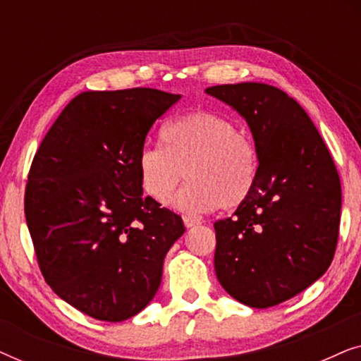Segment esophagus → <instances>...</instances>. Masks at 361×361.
Listing matches in <instances>:
<instances>
[{
    "instance_id": "obj_1",
    "label": "esophagus",
    "mask_w": 361,
    "mask_h": 361,
    "mask_svg": "<svg viewBox=\"0 0 361 361\" xmlns=\"http://www.w3.org/2000/svg\"><path fill=\"white\" fill-rule=\"evenodd\" d=\"M184 224H185L187 228H192V226L199 225L200 221H199V220H195V219H192V216H189V215H185V216H184Z\"/></svg>"
}]
</instances>
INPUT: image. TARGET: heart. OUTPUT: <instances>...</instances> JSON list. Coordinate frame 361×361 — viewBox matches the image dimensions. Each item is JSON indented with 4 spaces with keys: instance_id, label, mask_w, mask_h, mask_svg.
I'll return each mask as SVG.
<instances>
[{
    "instance_id": "heart-1",
    "label": "heart",
    "mask_w": 361,
    "mask_h": 361,
    "mask_svg": "<svg viewBox=\"0 0 361 361\" xmlns=\"http://www.w3.org/2000/svg\"><path fill=\"white\" fill-rule=\"evenodd\" d=\"M162 145L141 151V185L157 204H169L182 180L179 197L187 210L219 207L233 212L250 200L258 184L259 156L255 141L219 113L199 110L167 123Z\"/></svg>"
}]
</instances>
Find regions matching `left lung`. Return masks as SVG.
Here are the masks:
<instances>
[{
    "mask_svg": "<svg viewBox=\"0 0 361 361\" xmlns=\"http://www.w3.org/2000/svg\"><path fill=\"white\" fill-rule=\"evenodd\" d=\"M245 118L259 156L250 200L215 221V273L231 298L266 309L302 293L332 263L342 185L322 136L294 98L268 83L207 88Z\"/></svg>",
    "mask_w": 361,
    "mask_h": 361,
    "instance_id": "8db88e82",
    "label": "left lung"
}]
</instances>
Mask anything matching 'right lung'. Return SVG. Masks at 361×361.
<instances>
[{
    "mask_svg": "<svg viewBox=\"0 0 361 361\" xmlns=\"http://www.w3.org/2000/svg\"><path fill=\"white\" fill-rule=\"evenodd\" d=\"M179 100L142 87L82 92L34 154L24 214L39 269L93 319L120 322L145 309L185 231L179 215L142 195L137 167L147 133Z\"/></svg>",
    "mask_w": 361,
    "mask_h": 361,
    "instance_id": "obj_1",
    "label": "right lung"
}]
</instances>
